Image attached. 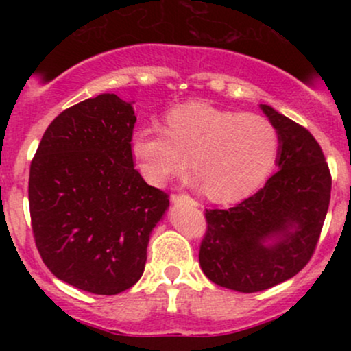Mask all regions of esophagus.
<instances>
[{
	"instance_id": "1",
	"label": "esophagus",
	"mask_w": 351,
	"mask_h": 351,
	"mask_svg": "<svg viewBox=\"0 0 351 351\" xmlns=\"http://www.w3.org/2000/svg\"><path fill=\"white\" fill-rule=\"evenodd\" d=\"M171 201L175 204H193V206H198V203L193 198H189L188 195H173Z\"/></svg>"
}]
</instances>
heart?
<instances>
[{
  "mask_svg": "<svg viewBox=\"0 0 351 351\" xmlns=\"http://www.w3.org/2000/svg\"><path fill=\"white\" fill-rule=\"evenodd\" d=\"M165 122L167 128L148 123L132 135V155L153 186L178 175L189 155L193 183L217 203H234L263 184L279 155V132L261 115L188 102L168 110Z\"/></svg>",
  "mask_w": 351,
  "mask_h": 351,
  "instance_id": "1",
  "label": "heart"
}]
</instances>
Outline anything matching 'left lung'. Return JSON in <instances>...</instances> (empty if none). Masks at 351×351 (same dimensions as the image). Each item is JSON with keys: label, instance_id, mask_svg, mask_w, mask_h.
Wrapping results in <instances>:
<instances>
[{"label": "left lung", "instance_id": "8db88e82", "mask_svg": "<svg viewBox=\"0 0 351 351\" xmlns=\"http://www.w3.org/2000/svg\"><path fill=\"white\" fill-rule=\"evenodd\" d=\"M261 108L279 132V171L234 208L206 209L199 247L204 276L245 293L271 289L307 265L332 191L328 165L313 135L271 106Z\"/></svg>", "mask_w": 351, "mask_h": 351}]
</instances>
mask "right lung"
<instances>
[{
  "instance_id": "add662e5",
  "label": "right lung",
  "mask_w": 351,
  "mask_h": 351,
  "mask_svg": "<svg viewBox=\"0 0 351 351\" xmlns=\"http://www.w3.org/2000/svg\"><path fill=\"white\" fill-rule=\"evenodd\" d=\"M136 117L115 94L82 100L44 132L29 170L36 247L60 280L97 295L138 282L167 193L134 168Z\"/></svg>"
}]
</instances>
